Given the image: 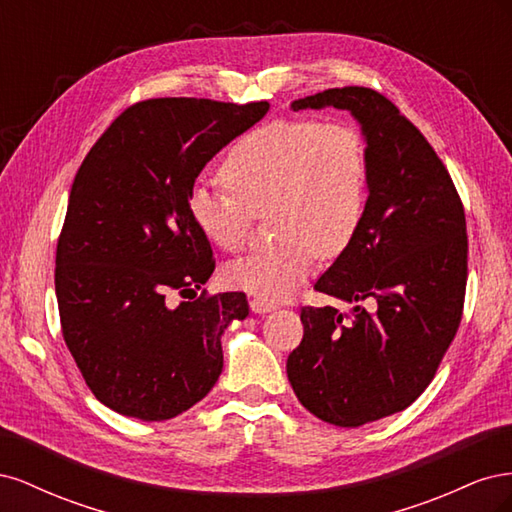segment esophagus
Returning <instances> with one entry per match:
<instances>
[{
    "instance_id": "esophagus-1",
    "label": "esophagus",
    "mask_w": 512,
    "mask_h": 512,
    "mask_svg": "<svg viewBox=\"0 0 512 512\" xmlns=\"http://www.w3.org/2000/svg\"><path fill=\"white\" fill-rule=\"evenodd\" d=\"M250 307L256 314H267V312H271V309H275V305L271 301H262V299H252Z\"/></svg>"
}]
</instances>
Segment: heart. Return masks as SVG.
I'll return each mask as SVG.
<instances>
[{"label":"heart","instance_id":"1","mask_svg":"<svg viewBox=\"0 0 512 512\" xmlns=\"http://www.w3.org/2000/svg\"><path fill=\"white\" fill-rule=\"evenodd\" d=\"M220 179L231 194L194 185L190 218L209 243L239 252L252 220L269 213L280 241L232 262L224 277L230 288L277 301L303 284L318 254L337 258L359 235L369 196L367 145L346 121L277 119L230 147Z\"/></svg>","mask_w":512,"mask_h":512}]
</instances>
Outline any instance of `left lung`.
Segmentation results:
<instances>
[{"label":"left lung","mask_w":512,"mask_h":512,"mask_svg":"<svg viewBox=\"0 0 512 512\" xmlns=\"http://www.w3.org/2000/svg\"><path fill=\"white\" fill-rule=\"evenodd\" d=\"M335 106L361 123L369 196L359 235L318 292L354 303L301 309L288 356L294 395L320 421L361 427L406 410L457 335L468 282L466 213L438 153L399 108L369 87H335L292 111Z\"/></svg>","instance_id":"obj_1"}]
</instances>
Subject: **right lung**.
<instances>
[{
  "instance_id": "right-lung-1",
  "label": "right lung",
  "mask_w": 512,
  "mask_h": 512,
  "mask_svg": "<svg viewBox=\"0 0 512 512\" xmlns=\"http://www.w3.org/2000/svg\"><path fill=\"white\" fill-rule=\"evenodd\" d=\"M267 111L269 102H136L76 170L55 254L61 335L89 391L123 416L166 421L222 374L220 339L250 314L245 292L168 297L215 269L188 211L196 177Z\"/></svg>"
}]
</instances>
